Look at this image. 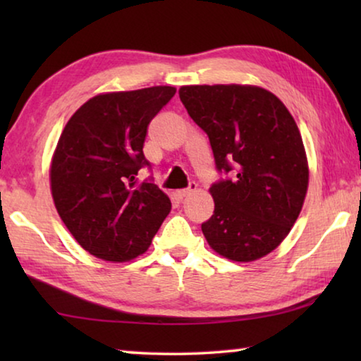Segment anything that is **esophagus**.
Segmentation results:
<instances>
[{
	"instance_id": "esophagus-1",
	"label": "esophagus",
	"mask_w": 361,
	"mask_h": 361,
	"mask_svg": "<svg viewBox=\"0 0 361 361\" xmlns=\"http://www.w3.org/2000/svg\"><path fill=\"white\" fill-rule=\"evenodd\" d=\"M195 189H197V185H195V183H191V185H189V188L178 189V191H175V195L178 199H183V197H186V195H189L191 192H194Z\"/></svg>"
}]
</instances>
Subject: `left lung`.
Here are the masks:
<instances>
[{
	"mask_svg": "<svg viewBox=\"0 0 361 361\" xmlns=\"http://www.w3.org/2000/svg\"><path fill=\"white\" fill-rule=\"evenodd\" d=\"M180 100L209 135L216 169L232 172L209 191L202 224L223 258L250 262L274 252L301 213L309 164L295 119L279 97L248 84L181 85Z\"/></svg>",
	"mask_w": 361,
	"mask_h": 361,
	"instance_id": "obj_1",
	"label": "left lung"
}]
</instances>
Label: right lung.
I'll use <instances>...</instances> for the list:
<instances>
[{
	"label": "right lung",
	"mask_w": 361,
	"mask_h": 361,
	"mask_svg": "<svg viewBox=\"0 0 361 361\" xmlns=\"http://www.w3.org/2000/svg\"><path fill=\"white\" fill-rule=\"evenodd\" d=\"M175 92L154 85L99 94L66 122L49 169L51 192L66 229L95 258L135 259L172 210L154 183H135L149 166L143 154L149 122Z\"/></svg>",
	"instance_id": "obj_1"
}]
</instances>
